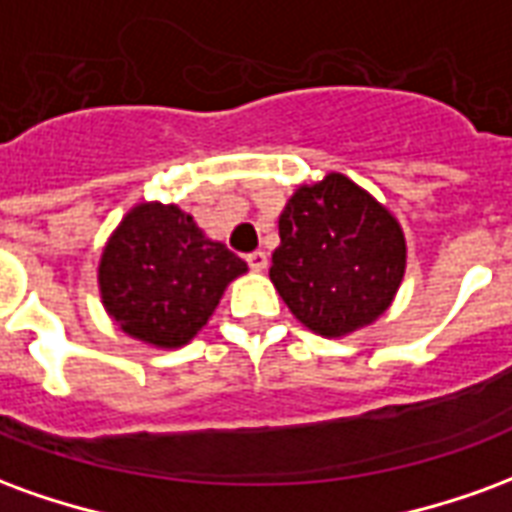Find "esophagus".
<instances>
[{"instance_id": "esophagus-1", "label": "esophagus", "mask_w": 512, "mask_h": 512, "mask_svg": "<svg viewBox=\"0 0 512 512\" xmlns=\"http://www.w3.org/2000/svg\"><path fill=\"white\" fill-rule=\"evenodd\" d=\"M246 263H249V268H255V271H263V268L268 266V255L263 249H257V252H249V255H246Z\"/></svg>"}]
</instances>
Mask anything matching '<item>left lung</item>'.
Masks as SVG:
<instances>
[{
    "label": "left lung",
    "instance_id": "obj_1",
    "mask_svg": "<svg viewBox=\"0 0 512 512\" xmlns=\"http://www.w3.org/2000/svg\"><path fill=\"white\" fill-rule=\"evenodd\" d=\"M406 238L392 213L340 172L301 186L279 216L268 277L307 329L356 332L395 299Z\"/></svg>",
    "mask_w": 512,
    "mask_h": 512
}]
</instances>
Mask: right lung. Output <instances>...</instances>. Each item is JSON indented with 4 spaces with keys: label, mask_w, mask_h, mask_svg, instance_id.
Wrapping results in <instances>:
<instances>
[{
    "label": "right lung",
    "mask_w": 512,
    "mask_h": 512,
    "mask_svg": "<svg viewBox=\"0 0 512 512\" xmlns=\"http://www.w3.org/2000/svg\"><path fill=\"white\" fill-rule=\"evenodd\" d=\"M244 271V260L208 241L178 205L142 202L109 238L98 285L123 332L178 348L208 323L224 288Z\"/></svg>",
    "instance_id": "right-lung-1"
}]
</instances>
